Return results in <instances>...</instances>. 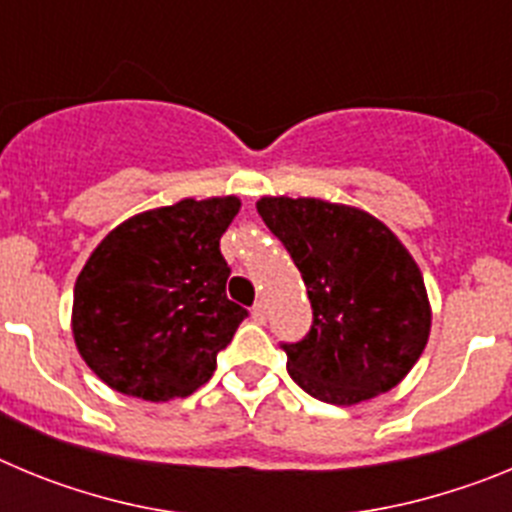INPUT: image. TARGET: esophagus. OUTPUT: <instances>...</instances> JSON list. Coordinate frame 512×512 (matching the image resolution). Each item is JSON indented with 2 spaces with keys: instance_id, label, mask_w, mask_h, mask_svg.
Returning a JSON list of instances; mask_svg holds the SVG:
<instances>
[{
  "instance_id": "esophagus-1",
  "label": "esophagus",
  "mask_w": 512,
  "mask_h": 512,
  "mask_svg": "<svg viewBox=\"0 0 512 512\" xmlns=\"http://www.w3.org/2000/svg\"><path fill=\"white\" fill-rule=\"evenodd\" d=\"M251 315H253V320H256V323H264L266 320V305L264 302H256V305L251 307Z\"/></svg>"
}]
</instances>
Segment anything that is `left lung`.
Returning a JSON list of instances; mask_svg holds the SVG:
<instances>
[{"label": "left lung", "mask_w": 512, "mask_h": 512, "mask_svg": "<svg viewBox=\"0 0 512 512\" xmlns=\"http://www.w3.org/2000/svg\"><path fill=\"white\" fill-rule=\"evenodd\" d=\"M256 210L300 269L312 328L284 343L307 395L359 405L408 377L431 336L423 274L382 220L318 197H261Z\"/></svg>", "instance_id": "8db88e82"}]
</instances>
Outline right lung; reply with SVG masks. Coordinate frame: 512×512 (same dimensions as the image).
Masks as SVG:
<instances>
[{
  "label": "right lung",
  "mask_w": 512,
  "mask_h": 512,
  "mask_svg": "<svg viewBox=\"0 0 512 512\" xmlns=\"http://www.w3.org/2000/svg\"><path fill=\"white\" fill-rule=\"evenodd\" d=\"M235 194L138 212L89 253L74 284L76 351L110 390L148 402L187 397L248 312L228 300L220 238Z\"/></svg>",
  "instance_id": "1"
}]
</instances>
